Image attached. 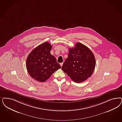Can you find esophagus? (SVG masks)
Masks as SVG:
<instances>
[{
    "label": "esophagus",
    "mask_w": 122,
    "mask_h": 122,
    "mask_svg": "<svg viewBox=\"0 0 122 122\" xmlns=\"http://www.w3.org/2000/svg\"><path fill=\"white\" fill-rule=\"evenodd\" d=\"M60 66H61V67H62V66H63V63H60Z\"/></svg>",
    "instance_id": "1"
}]
</instances>
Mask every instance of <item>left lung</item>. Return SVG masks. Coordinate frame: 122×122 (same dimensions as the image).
<instances>
[{
  "label": "left lung",
  "instance_id": "1",
  "mask_svg": "<svg viewBox=\"0 0 122 122\" xmlns=\"http://www.w3.org/2000/svg\"><path fill=\"white\" fill-rule=\"evenodd\" d=\"M95 66L92 51L83 44L77 43L74 48H69L62 69L73 81L80 83L92 76Z\"/></svg>",
  "mask_w": 122,
  "mask_h": 122
}]
</instances>
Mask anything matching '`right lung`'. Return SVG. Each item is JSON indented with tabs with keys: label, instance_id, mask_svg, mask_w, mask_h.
Returning a JSON list of instances; mask_svg holds the SVG:
<instances>
[{
	"label": "right lung",
	"instance_id": "add662e5",
	"mask_svg": "<svg viewBox=\"0 0 122 122\" xmlns=\"http://www.w3.org/2000/svg\"><path fill=\"white\" fill-rule=\"evenodd\" d=\"M52 47L49 42H44L33 50L26 59V67L30 75L39 81H46L61 68L55 56L51 55Z\"/></svg>",
	"mask_w": 122,
	"mask_h": 122
}]
</instances>
